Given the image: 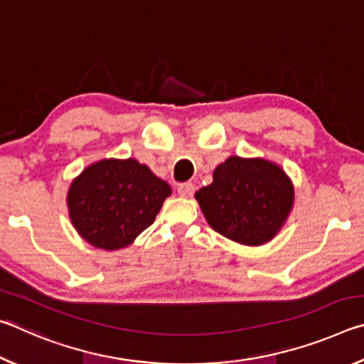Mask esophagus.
Wrapping results in <instances>:
<instances>
[{
	"label": "esophagus",
	"instance_id": "esophagus-1",
	"mask_svg": "<svg viewBox=\"0 0 364 364\" xmlns=\"http://www.w3.org/2000/svg\"><path fill=\"white\" fill-rule=\"evenodd\" d=\"M178 194L181 197H191L194 194V184L193 183H183L178 186Z\"/></svg>",
	"mask_w": 364,
	"mask_h": 364
}]
</instances>
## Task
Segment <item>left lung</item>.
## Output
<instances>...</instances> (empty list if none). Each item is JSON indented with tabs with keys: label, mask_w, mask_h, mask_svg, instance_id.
Here are the masks:
<instances>
[{
	"label": "left lung",
	"mask_w": 364,
	"mask_h": 364,
	"mask_svg": "<svg viewBox=\"0 0 364 364\" xmlns=\"http://www.w3.org/2000/svg\"><path fill=\"white\" fill-rule=\"evenodd\" d=\"M213 231L242 245L269 242L294 207V184L278 164L262 157H228L213 181L196 193Z\"/></svg>",
	"instance_id": "left-lung-1"
}]
</instances>
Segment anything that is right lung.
<instances>
[{
	"mask_svg": "<svg viewBox=\"0 0 364 364\" xmlns=\"http://www.w3.org/2000/svg\"><path fill=\"white\" fill-rule=\"evenodd\" d=\"M170 194V184L138 160L102 159L72 181L67 208L80 237L96 249L119 250L154 223Z\"/></svg>",
	"mask_w": 364,
	"mask_h": 364,
	"instance_id": "obj_1",
	"label": "right lung"
}]
</instances>
